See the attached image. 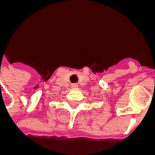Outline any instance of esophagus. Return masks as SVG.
Masks as SVG:
<instances>
[{
	"label": "esophagus",
	"mask_w": 155,
	"mask_h": 155,
	"mask_svg": "<svg viewBox=\"0 0 155 155\" xmlns=\"http://www.w3.org/2000/svg\"><path fill=\"white\" fill-rule=\"evenodd\" d=\"M78 84H71V87L73 88V89H75V88H77Z\"/></svg>",
	"instance_id": "34e87169"
}]
</instances>
